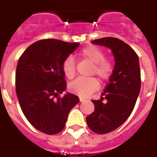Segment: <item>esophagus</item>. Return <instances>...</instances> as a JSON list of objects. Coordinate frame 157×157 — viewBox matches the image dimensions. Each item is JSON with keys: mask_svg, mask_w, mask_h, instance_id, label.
<instances>
[{"mask_svg": "<svg viewBox=\"0 0 157 157\" xmlns=\"http://www.w3.org/2000/svg\"><path fill=\"white\" fill-rule=\"evenodd\" d=\"M80 102H81V103H82V102H84V98H80Z\"/></svg>", "mask_w": 157, "mask_h": 157, "instance_id": "1", "label": "esophagus"}]
</instances>
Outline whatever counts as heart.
<instances>
[{
	"mask_svg": "<svg viewBox=\"0 0 157 157\" xmlns=\"http://www.w3.org/2000/svg\"><path fill=\"white\" fill-rule=\"evenodd\" d=\"M83 59H86L93 65L92 73L95 74L101 79L106 80L112 72V62L105 59V54L103 50L98 47L90 45L84 48L80 54ZM63 71L66 77L72 79L76 75V63L73 57H68L63 63ZM98 86V81L94 77L85 78L79 77L70 83L69 90L77 95L86 98L94 92Z\"/></svg>",
	"mask_w": 157,
	"mask_h": 157,
	"instance_id": "b5f03b06",
	"label": "heart"
}]
</instances>
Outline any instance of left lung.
<instances>
[{
	"instance_id": "1",
	"label": "left lung",
	"mask_w": 157,
	"mask_h": 157,
	"mask_svg": "<svg viewBox=\"0 0 157 157\" xmlns=\"http://www.w3.org/2000/svg\"><path fill=\"white\" fill-rule=\"evenodd\" d=\"M92 43L109 48L115 59L109 83L100 100H92L94 112L86 117L89 128L94 133L103 134L121 126L132 113L140 92L141 74L139 57L123 40L103 37Z\"/></svg>"
}]
</instances>
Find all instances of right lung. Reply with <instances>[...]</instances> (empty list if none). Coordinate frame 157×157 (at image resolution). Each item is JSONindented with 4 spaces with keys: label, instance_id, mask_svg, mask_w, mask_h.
Returning a JSON list of instances; mask_svg holds the SVG:
<instances>
[{
    "label": "right lung",
    "instance_id": "1",
    "mask_svg": "<svg viewBox=\"0 0 157 157\" xmlns=\"http://www.w3.org/2000/svg\"><path fill=\"white\" fill-rule=\"evenodd\" d=\"M80 44L46 39L33 43L18 59L16 94L25 117L36 129L47 134L63 129L71 109L80 101L67 93L63 63Z\"/></svg>",
    "mask_w": 157,
    "mask_h": 157
}]
</instances>
